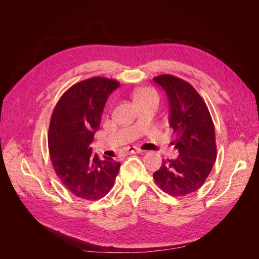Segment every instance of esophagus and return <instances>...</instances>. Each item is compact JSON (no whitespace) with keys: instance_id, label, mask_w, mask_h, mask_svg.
Here are the masks:
<instances>
[{"instance_id":"34e87169","label":"esophagus","mask_w":259,"mask_h":259,"mask_svg":"<svg viewBox=\"0 0 259 259\" xmlns=\"http://www.w3.org/2000/svg\"><path fill=\"white\" fill-rule=\"evenodd\" d=\"M142 149H138L136 147H130L128 148V153H142Z\"/></svg>"}]
</instances>
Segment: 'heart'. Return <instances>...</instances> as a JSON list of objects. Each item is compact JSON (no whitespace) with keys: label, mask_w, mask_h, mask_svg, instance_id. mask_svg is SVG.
Here are the masks:
<instances>
[{"label":"heart","mask_w":259,"mask_h":259,"mask_svg":"<svg viewBox=\"0 0 259 259\" xmlns=\"http://www.w3.org/2000/svg\"><path fill=\"white\" fill-rule=\"evenodd\" d=\"M136 104L138 103H143V101H147V100H151V99H158L159 100V96L156 92L150 88H145L139 90L135 93L134 95Z\"/></svg>","instance_id":"b5f03b06"}]
</instances>
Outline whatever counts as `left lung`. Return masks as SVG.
<instances>
[{
    "instance_id": "1",
    "label": "left lung",
    "mask_w": 259,
    "mask_h": 259,
    "mask_svg": "<svg viewBox=\"0 0 259 259\" xmlns=\"http://www.w3.org/2000/svg\"><path fill=\"white\" fill-rule=\"evenodd\" d=\"M165 91L169 126L179 155L164 160L153 174L160 189L173 197L197 191L204 184L217 158L215 128L206 104L193 86L170 74L153 77Z\"/></svg>"
}]
</instances>
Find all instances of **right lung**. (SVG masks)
<instances>
[{
  "instance_id": "right-lung-1",
  "label": "right lung",
  "mask_w": 259,
  "mask_h": 259,
  "mask_svg": "<svg viewBox=\"0 0 259 259\" xmlns=\"http://www.w3.org/2000/svg\"><path fill=\"white\" fill-rule=\"evenodd\" d=\"M120 83L91 77L72 85L55 107L49 128L53 167L61 183L75 197L95 201L112 189L120 162L100 160L91 144L99 128L109 95Z\"/></svg>"
}]
</instances>
